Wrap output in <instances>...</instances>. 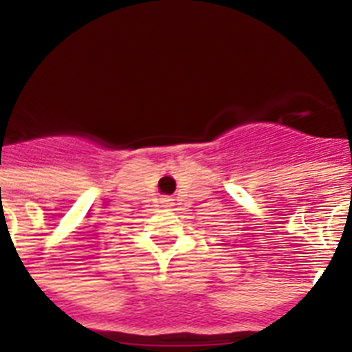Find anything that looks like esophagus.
<instances>
[{"label":"esophagus","mask_w":352,"mask_h":352,"mask_svg":"<svg viewBox=\"0 0 352 352\" xmlns=\"http://www.w3.org/2000/svg\"><path fill=\"white\" fill-rule=\"evenodd\" d=\"M164 204H166V206H170V204H173V199L166 197V199H164Z\"/></svg>","instance_id":"obj_1"}]
</instances>
